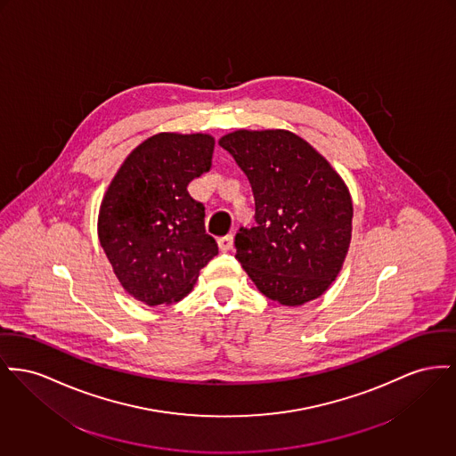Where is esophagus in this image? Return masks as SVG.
Masks as SVG:
<instances>
[{
  "label": "esophagus",
  "mask_w": 456,
  "mask_h": 456,
  "mask_svg": "<svg viewBox=\"0 0 456 456\" xmlns=\"http://www.w3.org/2000/svg\"><path fill=\"white\" fill-rule=\"evenodd\" d=\"M232 246H234V238H232V234H227V236H224V238H220V240H218V248H220L222 251H231V249H232Z\"/></svg>",
  "instance_id": "1"
}]
</instances>
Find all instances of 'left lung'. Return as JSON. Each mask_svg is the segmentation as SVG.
Instances as JSON below:
<instances>
[{"instance_id":"left-lung-1","label":"left lung","mask_w":456,"mask_h":456,"mask_svg":"<svg viewBox=\"0 0 456 456\" xmlns=\"http://www.w3.org/2000/svg\"><path fill=\"white\" fill-rule=\"evenodd\" d=\"M218 144L255 198V227L236 234V260L260 293L286 306L323 295L351 241L348 188L322 155L289 131H236Z\"/></svg>"}]
</instances>
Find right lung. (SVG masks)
<instances>
[{"label":"right lung","instance_id":"right-lung-1","mask_svg":"<svg viewBox=\"0 0 456 456\" xmlns=\"http://www.w3.org/2000/svg\"><path fill=\"white\" fill-rule=\"evenodd\" d=\"M208 134L161 133L126 159L103 198L98 236L129 295L157 306L188 295L218 246L189 183L210 170Z\"/></svg>","mask_w":456,"mask_h":456}]
</instances>
